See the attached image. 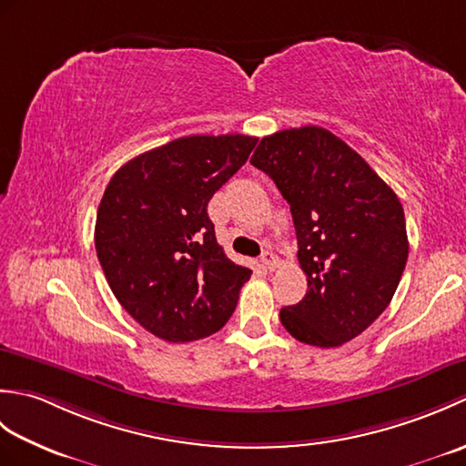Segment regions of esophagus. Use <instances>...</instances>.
Returning <instances> with one entry per match:
<instances>
[{"label": "esophagus", "instance_id": "obj_1", "mask_svg": "<svg viewBox=\"0 0 466 466\" xmlns=\"http://www.w3.org/2000/svg\"><path fill=\"white\" fill-rule=\"evenodd\" d=\"M260 262H262L264 268L274 270L276 266H279V256H276L272 250H264L262 256H260Z\"/></svg>", "mask_w": 466, "mask_h": 466}]
</instances>
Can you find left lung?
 Listing matches in <instances>:
<instances>
[{
  "mask_svg": "<svg viewBox=\"0 0 466 466\" xmlns=\"http://www.w3.org/2000/svg\"><path fill=\"white\" fill-rule=\"evenodd\" d=\"M250 164L290 204L304 299L280 310L296 340L334 349L390 304L409 258L407 222L392 187L360 154L319 126L266 136Z\"/></svg>",
  "mask_w": 466,
  "mask_h": 466,
  "instance_id": "left-lung-1",
  "label": "left lung"
}]
</instances>
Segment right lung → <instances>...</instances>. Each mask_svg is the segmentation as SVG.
<instances>
[{
  "instance_id": "1",
  "label": "right lung",
  "mask_w": 466,
  "mask_h": 466,
  "mask_svg": "<svg viewBox=\"0 0 466 466\" xmlns=\"http://www.w3.org/2000/svg\"><path fill=\"white\" fill-rule=\"evenodd\" d=\"M258 137L186 136L136 156L97 206L96 252L114 296L166 342H192L230 319L252 270L216 242L208 202Z\"/></svg>"
}]
</instances>
